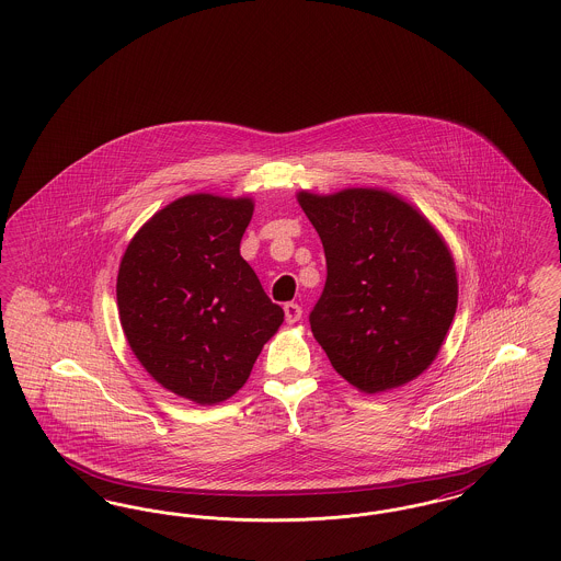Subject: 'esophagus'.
<instances>
[{
	"label": "esophagus",
	"mask_w": 561,
	"mask_h": 561,
	"mask_svg": "<svg viewBox=\"0 0 561 561\" xmlns=\"http://www.w3.org/2000/svg\"><path fill=\"white\" fill-rule=\"evenodd\" d=\"M284 311H286V321L288 323H296V321L302 318V307L296 305V302H286Z\"/></svg>",
	"instance_id": "esophagus-1"
}]
</instances>
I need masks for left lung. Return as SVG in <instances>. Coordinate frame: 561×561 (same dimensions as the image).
Listing matches in <instances>:
<instances>
[{
    "label": "left lung",
    "mask_w": 561,
    "mask_h": 561,
    "mask_svg": "<svg viewBox=\"0 0 561 561\" xmlns=\"http://www.w3.org/2000/svg\"><path fill=\"white\" fill-rule=\"evenodd\" d=\"M298 204L325 254V286L309 321L334 370L364 393L427 370L458 298L453 256L427 218L376 188L302 191Z\"/></svg>",
    "instance_id": "1"
}]
</instances>
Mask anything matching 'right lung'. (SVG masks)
Listing matches in <instances>:
<instances>
[{
	"label": "right lung",
	"mask_w": 561,
	"mask_h": 561,
	"mask_svg": "<svg viewBox=\"0 0 561 561\" xmlns=\"http://www.w3.org/2000/svg\"><path fill=\"white\" fill-rule=\"evenodd\" d=\"M250 199L187 195L130 241L117 309L134 355L161 387L218 403L240 391L284 321L240 254Z\"/></svg>",
	"instance_id": "obj_1"
}]
</instances>
